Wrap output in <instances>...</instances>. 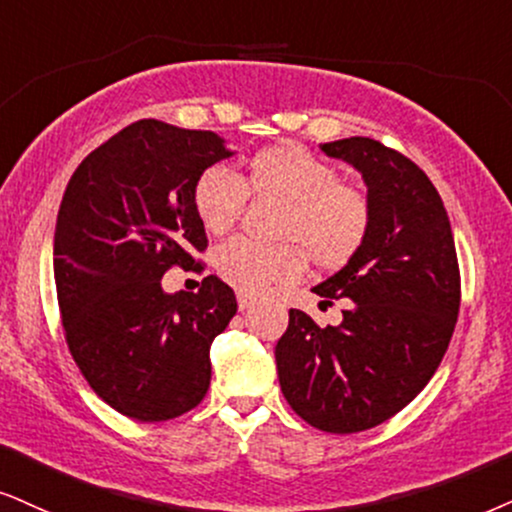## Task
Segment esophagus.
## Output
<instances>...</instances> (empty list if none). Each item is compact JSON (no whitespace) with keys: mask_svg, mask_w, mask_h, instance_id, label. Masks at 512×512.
I'll use <instances>...</instances> for the list:
<instances>
[{"mask_svg":"<svg viewBox=\"0 0 512 512\" xmlns=\"http://www.w3.org/2000/svg\"><path fill=\"white\" fill-rule=\"evenodd\" d=\"M237 304H239V311H246V308H251V306H254V299H251L249 294H242V292H237Z\"/></svg>","mask_w":512,"mask_h":512,"instance_id":"obj_1","label":"esophagus"}]
</instances>
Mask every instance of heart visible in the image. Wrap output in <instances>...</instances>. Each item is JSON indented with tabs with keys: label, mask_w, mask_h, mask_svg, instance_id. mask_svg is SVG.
Listing matches in <instances>:
<instances>
[{
	"label": "heart",
	"mask_w": 512,
	"mask_h": 512,
	"mask_svg": "<svg viewBox=\"0 0 512 512\" xmlns=\"http://www.w3.org/2000/svg\"><path fill=\"white\" fill-rule=\"evenodd\" d=\"M249 194L282 206L273 225L280 242L258 246L235 237L218 246L216 273L242 294L261 296L292 285L306 273L308 258L320 270H342L370 239L368 192L296 142L256 151L244 178L225 166L201 170L192 187L194 213L211 235H225L242 216Z\"/></svg>",
	"instance_id": "b5f03b06"
}]
</instances>
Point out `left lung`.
Here are the masks:
<instances>
[{"label":"left lung","instance_id":"left-lung-1","mask_svg":"<svg viewBox=\"0 0 512 512\" xmlns=\"http://www.w3.org/2000/svg\"><path fill=\"white\" fill-rule=\"evenodd\" d=\"M363 173L372 201L368 244L313 289L344 299L342 325L320 327L299 308L275 346L282 394L327 434L394 418L437 372L456 330L460 268L446 208L408 156L370 137L320 144Z\"/></svg>","mask_w":512,"mask_h":512}]
</instances>
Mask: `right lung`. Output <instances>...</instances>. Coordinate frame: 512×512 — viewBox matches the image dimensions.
I'll return each mask as SVG.
<instances>
[{"instance_id":"add662e5","label":"right lung","mask_w":512,"mask_h":512,"mask_svg":"<svg viewBox=\"0 0 512 512\" xmlns=\"http://www.w3.org/2000/svg\"><path fill=\"white\" fill-rule=\"evenodd\" d=\"M225 156L211 130L147 118L94 149L63 194L54 235L63 337L94 394L132 420L199 406L208 351L237 313L235 292L213 275L199 292L161 289L170 268L204 273L192 187Z\"/></svg>"}]
</instances>
